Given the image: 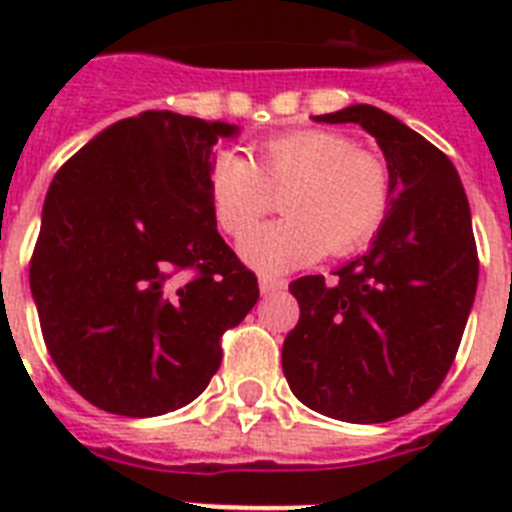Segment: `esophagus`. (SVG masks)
<instances>
[{"label":"esophagus","instance_id":"1","mask_svg":"<svg viewBox=\"0 0 512 512\" xmlns=\"http://www.w3.org/2000/svg\"><path fill=\"white\" fill-rule=\"evenodd\" d=\"M284 289H287V279L268 276V273L260 276V292H263V295H276V292H284Z\"/></svg>","mask_w":512,"mask_h":512}]
</instances>
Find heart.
Listing matches in <instances>:
<instances>
[{"label":"heart","mask_w":512,"mask_h":512,"mask_svg":"<svg viewBox=\"0 0 512 512\" xmlns=\"http://www.w3.org/2000/svg\"><path fill=\"white\" fill-rule=\"evenodd\" d=\"M285 188L288 215L241 239V257L260 271L279 273L350 255L388 220L393 183L385 159L332 130H292L257 143L252 159L217 151L207 170V193L217 225L241 236L270 208L271 190Z\"/></svg>","instance_id":"obj_1"}]
</instances>
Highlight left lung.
<instances>
[{
	"label": "left lung",
	"instance_id": "left-lung-1",
	"mask_svg": "<svg viewBox=\"0 0 512 512\" xmlns=\"http://www.w3.org/2000/svg\"><path fill=\"white\" fill-rule=\"evenodd\" d=\"M361 124L385 154L390 212L372 249L335 279L289 284L300 321L284 340L289 388L342 422L414 412L452 366L478 287V252L460 175L444 151L374 106L316 116Z\"/></svg>",
	"mask_w": 512,
	"mask_h": 512
}]
</instances>
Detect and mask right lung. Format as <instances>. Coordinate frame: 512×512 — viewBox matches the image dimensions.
I'll use <instances>...</instances> for the list:
<instances>
[{
  "label": "right lung",
  "mask_w": 512,
  "mask_h": 512,
  "mask_svg": "<svg viewBox=\"0 0 512 512\" xmlns=\"http://www.w3.org/2000/svg\"><path fill=\"white\" fill-rule=\"evenodd\" d=\"M239 127L172 111L111 124L58 170L28 281L44 345L103 412L191 404L223 332L255 308L257 276L215 228L212 148Z\"/></svg>",
  "instance_id": "1"
}]
</instances>
